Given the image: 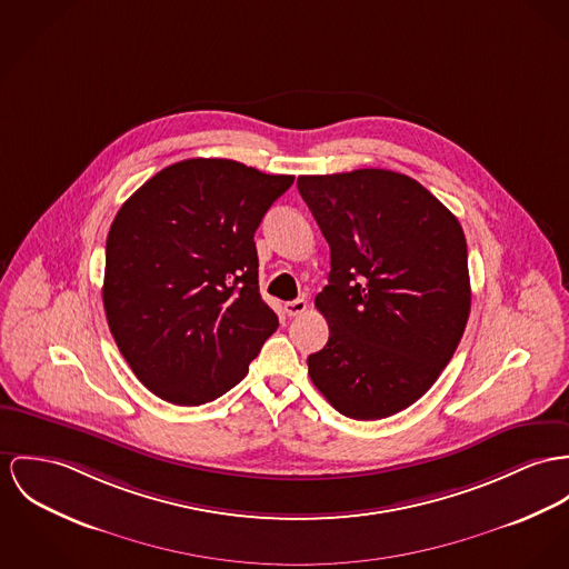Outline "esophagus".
<instances>
[{
    "mask_svg": "<svg viewBox=\"0 0 569 569\" xmlns=\"http://www.w3.org/2000/svg\"><path fill=\"white\" fill-rule=\"evenodd\" d=\"M306 299H297V301H288V303H286V313H288V316H301V313H306Z\"/></svg>",
    "mask_w": 569,
    "mask_h": 569,
    "instance_id": "esophagus-1",
    "label": "esophagus"
}]
</instances>
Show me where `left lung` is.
Listing matches in <instances>:
<instances>
[{
  "label": "left lung",
  "mask_w": 569,
  "mask_h": 569,
  "mask_svg": "<svg viewBox=\"0 0 569 569\" xmlns=\"http://www.w3.org/2000/svg\"><path fill=\"white\" fill-rule=\"evenodd\" d=\"M331 249L316 297L329 342L309 377L347 418L381 420L438 381L470 316L468 244L457 217L416 179L386 169L301 176Z\"/></svg>",
  "instance_id": "1"
}]
</instances>
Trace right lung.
<instances>
[{
	"label": "right lung",
	"mask_w": 569,
	"mask_h": 569,
	"mask_svg": "<svg viewBox=\"0 0 569 569\" xmlns=\"http://www.w3.org/2000/svg\"><path fill=\"white\" fill-rule=\"evenodd\" d=\"M292 176L192 158L144 181L106 242L103 307L138 381L197 407L249 372L279 318L263 303L256 229Z\"/></svg>",
	"instance_id": "add662e5"
}]
</instances>
